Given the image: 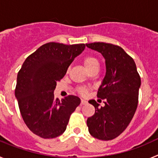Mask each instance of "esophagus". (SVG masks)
<instances>
[{
    "label": "esophagus",
    "instance_id": "34e87169",
    "mask_svg": "<svg viewBox=\"0 0 158 158\" xmlns=\"http://www.w3.org/2000/svg\"><path fill=\"white\" fill-rule=\"evenodd\" d=\"M87 103H88L87 100H83V99H82L81 101V105H84V104H87Z\"/></svg>",
    "mask_w": 158,
    "mask_h": 158
}]
</instances>
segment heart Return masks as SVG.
Instances as JSON below:
<instances>
[{"label":"heart","mask_w":158,"mask_h":158,"mask_svg":"<svg viewBox=\"0 0 158 158\" xmlns=\"http://www.w3.org/2000/svg\"><path fill=\"white\" fill-rule=\"evenodd\" d=\"M84 65H85V67L86 68V69H89L90 67L93 66L95 65H98V62L96 58H93V57H86L84 60ZM79 92H80L81 94H85L86 90L84 88H81L79 89Z\"/></svg>","instance_id":"heart-1"}]
</instances>
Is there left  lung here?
Here are the masks:
<instances>
[{
  "label": "left lung",
  "mask_w": 158,
  "mask_h": 158,
  "mask_svg": "<svg viewBox=\"0 0 158 158\" xmlns=\"http://www.w3.org/2000/svg\"><path fill=\"white\" fill-rule=\"evenodd\" d=\"M86 47L100 53L105 59L106 73L97 96L105 99V105L98 107L96 100L89 104L95 114L87 119L89 132L95 139L111 140L122 134L133 118L138 106L141 78L133 58L118 46L93 43Z\"/></svg>",
  "instance_id": "obj_1"
}]
</instances>
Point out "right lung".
<instances>
[{"instance_id": "obj_1", "label": "right lung", "mask_w": 158, "mask_h": 158, "mask_svg": "<svg viewBox=\"0 0 158 158\" xmlns=\"http://www.w3.org/2000/svg\"><path fill=\"white\" fill-rule=\"evenodd\" d=\"M85 48L84 43H46L26 58L18 73L15 96L22 118L30 131L43 139L63 134L71 114L81 104L78 96L60 100L54 92L57 82Z\"/></svg>"}]
</instances>
